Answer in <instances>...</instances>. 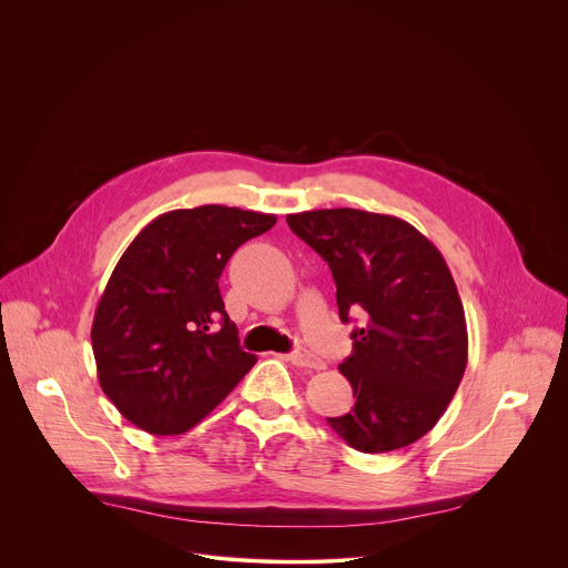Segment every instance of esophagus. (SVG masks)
Masks as SVG:
<instances>
[{
    "label": "esophagus",
    "instance_id": "esophagus-1",
    "mask_svg": "<svg viewBox=\"0 0 568 568\" xmlns=\"http://www.w3.org/2000/svg\"><path fill=\"white\" fill-rule=\"evenodd\" d=\"M287 359H290L294 366H298V368H310V371L326 368V364H323L318 357H314L307 348H296L294 353L287 355Z\"/></svg>",
    "mask_w": 568,
    "mask_h": 568
}]
</instances>
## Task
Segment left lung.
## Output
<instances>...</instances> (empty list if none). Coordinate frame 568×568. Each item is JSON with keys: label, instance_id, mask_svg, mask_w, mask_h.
<instances>
[{"label": "left lung", "instance_id": "1", "mask_svg": "<svg viewBox=\"0 0 568 568\" xmlns=\"http://www.w3.org/2000/svg\"><path fill=\"white\" fill-rule=\"evenodd\" d=\"M287 224L328 263L339 318L366 316L339 364L355 407L328 425L364 454L416 443L440 420L467 366L465 312L445 258L393 215L321 209L287 215Z\"/></svg>", "mask_w": 568, "mask_h": 568}]
</instances>
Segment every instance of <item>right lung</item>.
<instances>
[{
	"label": "right lung",
	"mask_w": 568,
	"mask_h": 568,
	"mask_svg": "<svg viewBox=\"0 0 568 568\" xmlns=\"http://www.w3.org/2000/svg\"><path fill=\"white\" fill-rule=\"evenodd\" d=\"M274 224L206 204L159 215L130 242L97 305L92 348L101 388L132 425L184 434L252 371L217 281L242 242Z\"/></svg>",
	"instance_id": "add662e5"
}]
</instances>
